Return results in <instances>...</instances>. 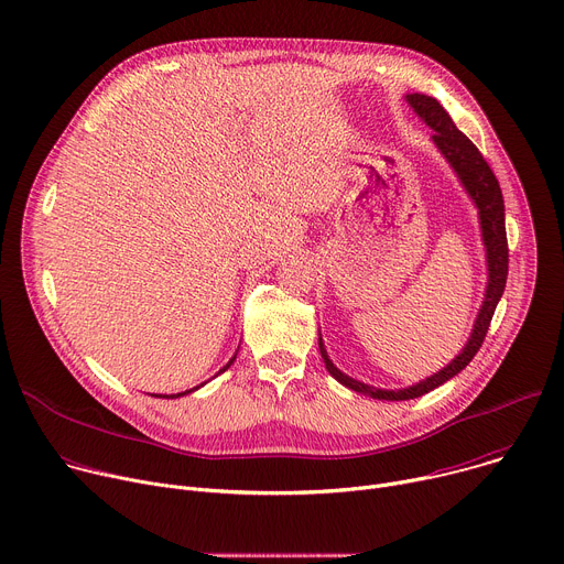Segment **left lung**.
Listing matches in <instances>:
<instances>
[{"instance_id":"obj_1","label":"left lung","mask_w":564,"mask_h":564,"mask_svg":"<svg viewBox=\"0 0 564 564\" xmlns=\"http://www.w3.org/2000/svg\"><path fill=\"white\" fill-rule=\"evenodd\" d=\"M406 104L412 106L414 112L434 130L432 139L436 143V148L443 152V158L449 162V166L458 175L460 184L466 186L468 195L477 204L479 220H481V236H484V245H486L488 285H486L484 305L477 315V322H475V328H473V335H470L466 348L460 350L445 369H441L438 373H434L432 378H427L414 387L387 391V389H376V387H369L365 382H357V380L348 378L330 362V357L319 337V352L324 357V365H326L328 373L344 387H348L357 393H367L378 400H412V398L430 393L432 389L441 387L443 382H447L449 378L464 371L473 362V357L477 355V350L481 348V344L486 339L490 319H492L497 303L503 294L506 276H508V240H506V223H503V197H501V188H499L495 173L490 171L479 148L464 132L456 130L454 121L449 119V115L443 110V106L436 98L425 96V94H406Z\"/></svg>"}]
</instances>
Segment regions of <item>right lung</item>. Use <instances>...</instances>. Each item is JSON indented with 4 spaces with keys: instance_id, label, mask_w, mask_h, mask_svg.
<instances>
[{
    "instance_id": "add662e5",
    "label": "right lung",
    "mask_w": 564,
    "mask_h": 564,
    "mask_svg": "<svg viewBox=\"0 0 564 564\" xmlns=\"http://www.w3.org/2000/svg\"><path fill=\"white\" fill-rule=\"evenodd\" d=\"M234 360H236V355L231 357V360H229V365H227V367H225L223 371H227V369H229V367L234 365ZM223 371H220V373H223ZM199 387H202V384H199ZM199 387H195V389H199ZM195 389H188V391H184V393H177V395H175V393H173V395H164V398H180V395H186V393H191V391H195Z\"/></svg>"
}]
</instances>
